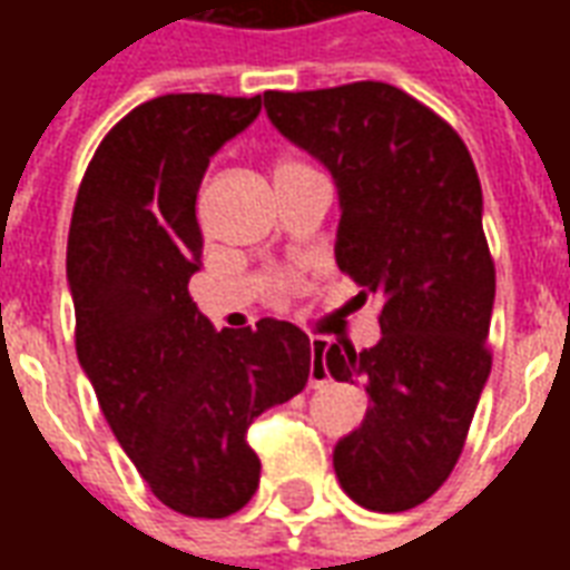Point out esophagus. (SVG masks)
<instances>
[{"instance_id":"34e87169","label":"esophagus","mask_w":570,"mask_h":570,"mask_svg":"<svg viewBox=\"0 0 570 570\" xmlns=\"http://www.w3.org/2000/svg\"><path fill=\"white\" fill-rule=\"evenodd\" d=\"M323 357H326V342L311 338V384H314V387L323 382H330V370H326Z\"/></svg>"}]
</instances>
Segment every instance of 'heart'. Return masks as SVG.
I'll list each match as a JSON object with an SVG mask.
<instances>
[{"label":"heart","instance_id":"1","mask_svg":"<svg viewBox=\"0 0 570 570\" xmlns=\"http://www.w3.org/2000/svg\"><path fill=\"white\" fill-rule=\"evenodd\" d=\"M298 158H289V155H284V158H277L274 161V174H281V170H289V167H298Z\"/></svg>","mask_w":570,"mask_h":570}]
</instances>
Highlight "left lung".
Returning <instances> with one entry per match:
<instances>
[{
    "instance_id": "1",
    "label": "left lung",
    "mask_w": 570,
    "mask_h": 570,
    "mask_svg": "<svg viewBox=\"0 0 570 570\" xmlns=\"http://www.w3.org/2000/svg\"><path fill=\"white\" fill-rule=\"evenodd\" d=\"M265 112L333 174L335 262L357 302L379 298V345L323 357L335 382L370 394L366 419L335 442V476L360 507L403 513L454 470L491 372L494 262L476 167L452 125L384 81L265 91Z\"/></svg>"
}]
</instances>
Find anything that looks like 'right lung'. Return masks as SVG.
I'll return each instance as SVG.
<instances>
[{
  "label": "right lung",
  "mask_w": 570,
  "mask_h": 570,
  "mask_svg": "<svg viewBox=\"0 0 570 570\" xmlns=\"http://www.w3.org/2000/svg\"><path fill=\"white\" fill-rule=\"evenodd\" d=\"M259 109L262 94L137 106L94 151L69 223L81 370L151 494L195 519H225L256 494L247 428L311 375L298 326L262 317L256 330L216 333L188 296L204 249L200 179Z\"/></svg>",
  "instance_id": "1"
}]
</instances>
